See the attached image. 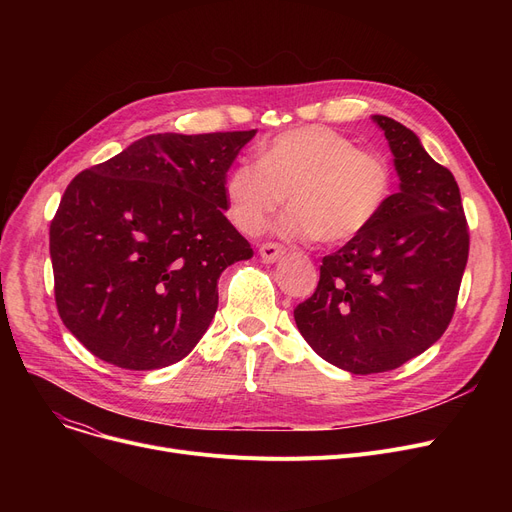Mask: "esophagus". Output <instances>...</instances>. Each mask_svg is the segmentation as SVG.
Segmentation results:
<instances>
[{"label": "esophagus", "instance_id": "1", "mask_svg": "<svg viewBox=\"0 0 512 512\" xmlns=\"http://www.w3.org/2000/svg\"><path fill=\"white\" fill-rule=\"evenodd\" d=\"M284 253H286V249H284L282 245H276V242H265V245L259 247V257H261L265 263L278 261Z\"/></svg>", "mask_w": 512, "mask_h": 512}]
</instances>
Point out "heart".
Wrapping results in <instances>:
<instances>
[{
    "label": "heart",
    "mask_w": 512,
    "mask_h": 512,
    "mask_svg": "<svg viewBox=\"0 0 512 512\" xmlns=\"http://www.w3.org/2000/svg\"><path fill=\"white\" fill-rule=\"evenodd\" d=\"M394 170L382 153L363 151L326 126L286 130L240 161L226 180V211L245 234H259L288 201L280 222L288 238H319L338 245L363 234L388 205Z\"/></svg>",
    "instance_id": "obj_1"
}]
</instances>
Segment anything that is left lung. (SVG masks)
Returning <instances> with one entry per match:
<instances>
[{
  "label": "left lung",
  "instance_id": "left-lung-1",
  "mask_svg": "<svg viewBox=\"0 0 512 512\" xmlns=\"http://www.w3.org/2000/svg\"><path fill=\"white\" fill-rule=\"evenodd\" d=\"M394 155L400 191L363 234L326 255L319 284L294 309L313 351L357 375L421 355L446 332L469 257L461 191L413 130L371 116Z\"/></svg>",
  "mask_w": 512,
  "mask_h": 512
}]
</instances>
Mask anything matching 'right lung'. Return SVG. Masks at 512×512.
<instances>
[{
  "label": "right lung",
  "mask_w": 512,
  "mask_h": 512,
  "mask_svg": "<svg viewBox=\"0 0 512 512\" xmlns=\"http://www.w3.org/2000/svg\"><path fill=\"white\" fill-rule=\"evenodd\" d=\"M255 132L149 134L68 184L49 228L56 305L95 357L161 369L207 332L222 272L253 257L224 180Z\"/></svg>",
  "instance_id": "add662e5"
}]
</instances>
